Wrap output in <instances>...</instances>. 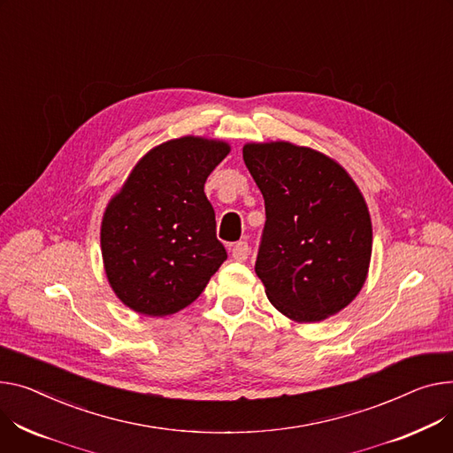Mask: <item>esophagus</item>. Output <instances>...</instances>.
Instances as JSON below:
<instances>
[{
    "instance_id": "1",
    "label": "esophagus",
    "mask_w": 453,
    "mask_h": 453,
    "mask_svg": "<svg viewBox=\"0 0 453 453\" xmlns=\"http://www.w3.org/2000/svg\"><path fill=\"white\" fill-rule=\"evenodd\" d=\"M250 251H251L250 244H248V242H242V240H240V242H236V244L233 246L231 257H233L234 260H238V262H244V260H248Z\"/></svg>"
}]
</instances>
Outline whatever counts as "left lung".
Here are the masks:
<instances>
[{
    "label": "left lung",
    "instance_id": "1",
    "mask_svg": "<svg viewBox=\"0 0 453 453\" xmlns=\"http://www.w3.org/2000/svg\"><path fill=\"white\" fill-rule=\"evenodd\" d=\"M244 164L265 205L255 271L286 317L319 322L346 308L372 258V220L348 173L310 147L248 143Z\"/></svg>",
    "mask_w": 453,
    "mask_h": 453
}]
</instances>
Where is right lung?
I'll return each mask as SVG.
<instances>
[{
    "label": "right lung",
    "instance_id": "right-lung-1",
    "mask_svg": "<svg viewBox=\"0 0 453 453\" xmlns=\"http://www.w3.org/2000/svg\"><path fill=\"white\" fill-rule=\"evenodd\" d=\"M229 153L224 142L178 138L136 164L105 209L102 255L126 306L162 317L189 306L227 258L203 184Z\"/></svg>",
    "mask_w": 453,
    "mask_h": 453
}]
</instances>
